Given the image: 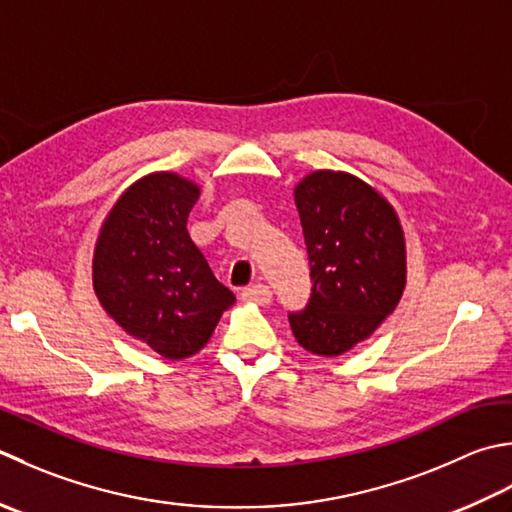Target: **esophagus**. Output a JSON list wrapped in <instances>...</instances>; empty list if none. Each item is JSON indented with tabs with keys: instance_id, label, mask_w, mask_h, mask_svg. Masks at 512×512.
I'll list each match as a JSON object with an SVG mask.
<instances>
[{
	"instance_id": "esophagus-1",
	"label": "esophagus",
	"mask_w": 512,
	"mask_h": 512,
	"mask_svg": "<svg viewBox=\"0 0 512 512\" xmlns=\"http://www.w3.org/2000/svg\"><path fill=\"white\" fill-rule=\"evenodd\" d=\"M242 299H244V302H248V304L266 306V304H270V299H273V293H270L268 286L255 284V286L242 290Z\"/></svg>"
}]
</instances>
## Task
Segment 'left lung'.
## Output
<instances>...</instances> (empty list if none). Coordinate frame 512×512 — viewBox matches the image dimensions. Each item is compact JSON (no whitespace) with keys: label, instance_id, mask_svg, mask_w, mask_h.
Here are the masks:
<instances>
[{"label":"left lung","instance_id":"left-lung-1","mask_svg":"<svg viewBox=\"0 0 512 512\" xmlns=\"http://www.w3.org/2000/svg\"><path fill=\"white\" fill-rule=\"evenodd\" d=\"M313 295L290 315L297 344L339 357L382 326L406 288V237L393 204L357 175L313 170L295 186Z\"/></svg>","mask_w":512,"mask_h":512}]
</instances>
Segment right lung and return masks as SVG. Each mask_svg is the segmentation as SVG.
I'll use <instances>...</instances> for the list:
<instances>
[{
	"instance_id": "1",
	"label": "right lung",
	"mask_w": 512,
	"mask_h": 512,
	"mask_svg": "<svg viewBox=\"0 0 512 512\" xmlns=\"http://www.w3.org/2000/svg\"><path fill=\"white\" fill-rule=\"evenodd\" d=\"M199 193L193 179L170 170L139 177L108 210L93 250L99 304L170 362L199 353L235 304L186 230Z\"/></svg>"
}]
</instances>
